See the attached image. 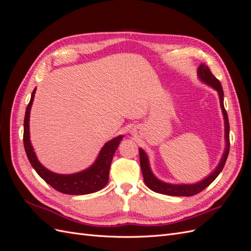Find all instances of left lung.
<instances>
[{"instance_id": "1", "label": "left lung", "mask_w": 251, "mask_h": 251, "mask_svg": "<svg viewBox=\"0 0 251 251\" xmlns=\"http://www.w3.org/2000/svg\"><path fill=\"white\" fill-rule=\"evenodd\" d=\"M198 75L204 82H206L207 85L216 89L219 93L220 104H221L224 119H225V139H226L225 153L221 159V162L219 163L217 170L211 175H209L206 179H204L201 182H199V183H196V184L175 185V184L164 183V182L158 180L154 176L153 173L151 172V169H150L148 156L146 153H144L143 150L140 149L139 150V158H140V166H141L144 182H146V184L149 188H151V191H154L156 193L169 195V196H178V197H189V196H194V195L201 193L203 189L206 188L211 183V182L219 176V174L222 172L224 165H225V162H226L227 156H228L229 147H230L229 123H228V116H227V112L224 108V92H223V89L221 86V82H220V80L218 78H216L214 75H212V73L209 70V68L203 64H201L200 67L198 68Z\"/></svg>"}]
</instances>
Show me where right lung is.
<instances>
[{
	"label": "right lung",
	"mask_w": 251,
	"mask_h": 251,
	"mask_svg": "<svg viewBox=\"0 0 251 251\" xmlns=\"http://www.w3.org/2000/svg\"><path fill=\"white\" fill-rule=\"evenodd\" d=\"M35 89L31 94V98L26 108L24 118V148L28 157V160L31 163L32 168L40 175V177L47 182L56 191L67 195H87L100 191L109 181L110 166L115 151L123 139V136L112 139L104 144L101 149L100 156L96 159L95 163L90 169L72 175H58L48 171L39 162L33 151V148L29 137V115L34 98Z\"/></svg>",
	"instance_id": "obj_1"
}]
</instances>
